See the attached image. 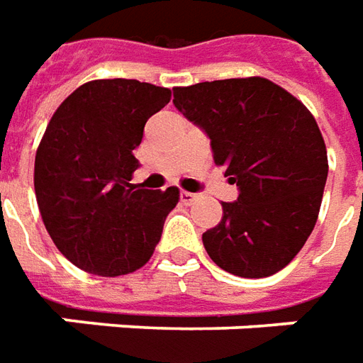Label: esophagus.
I'll list each match as a JSON object with an SVG mask.
<instances>
[{"label":"esophagus","instance_id":"34e87169","mask_svg":"<svg viewBox=\"0 0 363 363\" xmlns=\"http://www.w3.org/2000/svg\"><path fill=\"white\" fill-rule=\"evenodd\" d=\"M199 199H200V194H196V192H186V190H182L181 192V202L184 204V206L194 204Z\"/></svg>","mask_w":363,"mask_h":363}]
</instances>
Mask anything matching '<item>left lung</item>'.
<instances>
[{
  "instance_id": "left-lung-1",
  "label": "left lung",
  "mask_w": 363,
  "mask_h": 363,
  "mask_svg": "<svg viewBox=\"0 0 363 363\" xmlns=\"http://www.w3.org/2000/svg\"><path fill=\"white\" fill-rule=\"evenodd\" d=\"M174 108L210 139L214 163L238 186L202 234L210 259L238 277H269L313 232L328 177L313 113L271 80L228 78L174 88Z\"/></svg>"
}]
</instances>
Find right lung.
<instances>
[{"mask_svg":"<svg viewBox=\"0 0 363 363\" xmlns=\"http://www.w3.org/2000/svg\"><path fill=\"white\" fill-rule=\"evenodd\" d=\"M171 90L139 80H92L50 118L35 157V194L52 242L76 267L118 277L143 267L179 189H139L133 155Z\"/></svg>","mask_w":363,"mask_h":363,"instance_id":"add662e5","label":"right lung"}]
</instances>
